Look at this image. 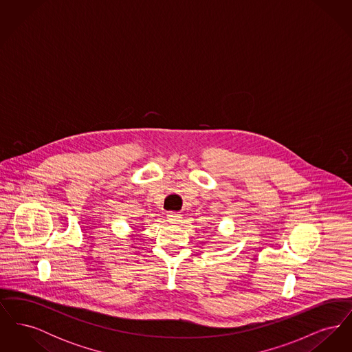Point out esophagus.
<instances>
[{
	"label": "esophagus",
	"mask_w": 352,
	"mask_h": 352,
	"mask_svg": "<svg viewBox=\"0 0 352 352\" xmlns=\"http://www.w3.org/2000/svg\"><path fill=\"white\" fill-rule=\"evenodd\" d=\"M182 215L179 212H168V220L170 223H177V221H181Z\"/></svg>",
	"instance_id": "1"
}]
</instances>
